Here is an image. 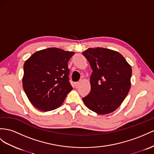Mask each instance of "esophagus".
<instances>
[{
	"label": "esophagus",
	"instance_id": "esophagus-1",
	"mask_svg": "<svg viewBox=\"0 0 154 154\" xmlns=\"http://www.w3.org/2000/svg\"><path fill=\"white\" fill-rule=\"evenodd\" d=\"M79 85H80V82H75V88H77L78 86H79Z\"/></svg>",
	"mask_w": 154,
	"mask_h": 154
}]
</instances>
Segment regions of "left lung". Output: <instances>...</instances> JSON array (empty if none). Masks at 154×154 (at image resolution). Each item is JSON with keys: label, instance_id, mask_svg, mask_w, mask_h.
<instances>
[{"label": "left lung", "instance_id": "8db88e82", "mask_svg": "<svg viewBox=\"0 0 154 154\" xmlns=\"http://www.w3.org/2000/svg\"><path fill=\"white\" fill-rule=\"evenodd\" d=\"M82 54L93 71L91 91L82 101L98 115L112 112L120 107L131 88V66L120 53L103 47L88 48Z\"/></svg>", "mask_w": 154, "mask_h": 154}]
</instances>
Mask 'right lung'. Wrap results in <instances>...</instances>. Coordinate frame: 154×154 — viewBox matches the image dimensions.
Segmentation results:
<instances>
[{"label": "right lung", "instance_id": "right-lung-1", "mask_svg": "<svg viewBox=\"0 0 154 154\" xmlns=\"http://www.w3.org/2000/svg\"><path fill=\"white\" fill-rule=\"evenodd\" d=\"M74 53L50 47L34 53L25 61L23 87L34 107L47 112L62 104L73 89L68 62Z\"/></svg>", "mask_w": 154, "mask_h": 154}]
</instances>
